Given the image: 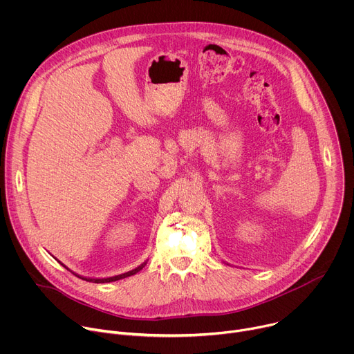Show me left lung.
Listing matches in <instances>:
<instances>
[{
  "label": "left lung",
  "instance_id": "8db88e82",
  "mask_svg": "<svg viewBox=\"0 0 354 354\" xmlns=\"http://www.w3.org/2000/svg\"><path fill=\"white\" fill-rule=\"evenodd\" d=\"M227 265H228V263H227Z\"/></svg>",
  "mask_w": 354,
  "mask_h": 354
}]
</instances>
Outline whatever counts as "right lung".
Instances as JSON below:
<instances>
[{
	"instance_id": "right-lung-1",
	"label": "right lung",
	"mask_w": 354,
	"mask_h": 354,
	"mask_svg": "<svg viewBox=\"0 0 354 354\" xmlns=\"http://www.w3.org/2000/svg\"><path fill=\"white\" fill-rule=\"evenodd\" d=\"M56 259V258H55ZM62 266H64L67 270H70L64 263H62L59 259H56ZM147 262H148V259L145 261V262H142L140 266H137L136 269H133V270H129V272H126V273H122V274H118V276H112V277H86V276H81V274H78V273H75V272H73V270H70L73 274H75L77 277H80V279H82V280H86V281H91V283H111V281H118V280H122V279H126V277H130V276H133V274H136V273H138L145 265H147Z\"/></svg>"
}]
</instances>
